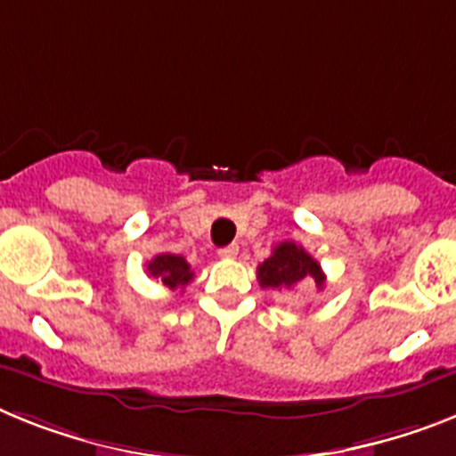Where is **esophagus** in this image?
<instances>
[{
    "label": "esophagus",
    "mask_w": 456,
    "mask_h": 456,
    "mask_svg": "<svg viewBox=\"0 0 456 456\" xmlns=\"http://www.w3.org/2000/svg\"><path fill=\"white\" fill-rule=\"evenodd\" d=\"M217 255H220L222 259H234L236 255H239V246H236V243H232V246L222 248V250L217 252Z\"/></svg>",
    "instance_id": "34e87169"
}]
</instances>
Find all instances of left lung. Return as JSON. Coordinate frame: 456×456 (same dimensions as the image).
<instances>
[{"label": "left lung", "instance_id": "obj_1", "mask_svg": "<svg viewBox=\"0 0 456 456\" xmlns=\"http://www.w3.org/2000/svg\"><path fill=\"white\" fill-rule=\"evenodd\" d=\"M257 281L262 287L271 289H292L301 281H313L317 289L324 287V273L320 264L308 255L294 240H282L273 248L269 259H264L257 266Z\"/></svg>", "mask_w": 456, "mask_h": 456}]
</instances>
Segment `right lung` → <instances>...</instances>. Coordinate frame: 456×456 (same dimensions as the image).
<instances>
[{
	"label": "right lung",
	"mask_w": 456,
	"mask_h": 456,
	"mask_svg": "<svg viewBox=\"0 0 456 456\" xmlns=\"http://www.w3.org/2000/svg\"><path fill=\"white\" fill-rule=\"evenodd\" d=\"M148 273H151L152 278H159L162 285H167L169 289L185 287L187 282L194 278L185 257H181V255H171V252H162V255L152 257L151 262H148Z\"/></svg>",
	"instance_id": "obj_1"
}]
</instances>
